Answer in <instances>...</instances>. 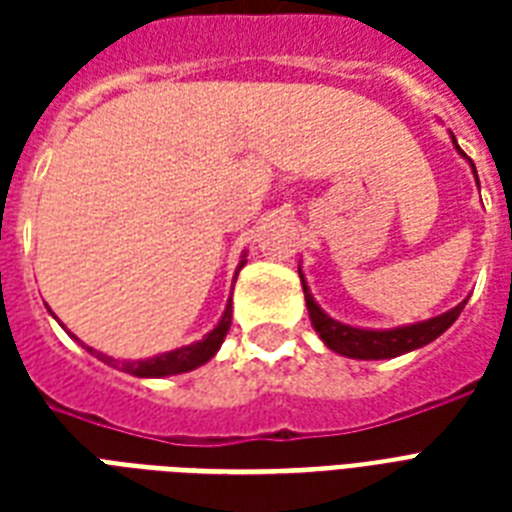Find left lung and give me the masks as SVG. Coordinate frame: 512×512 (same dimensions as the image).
<instances>
[{
	"label": "left lung",
	"instance_id": "obj_1",
	"mask_svg": "<svg viewBox=\"0 0 512 512\" xmlns=\"http://www.w3.org/2000/svg\"><path fill=\"white\" fill-rule=\"evenodd\" d=\"M452 135V132H449ZM452 143L457 148V154L462 159H468L465 151L457 146V140L452 135ZM470 170H473V177H476V167L468 159ZM300 281H303V292H305V305H308V316H311V324L316 329V335L321 337V342L327 345L329 350H335L340 356L348 358H361V361H380V358H396L404 356L409 350H417L422 345H428L436 337H441L446 329L452 327L457 316L462 313L465 303L462 300L460 305H454L452 311L441 313V316H433V319L417 321V324H404V327H393V329H366V327H350V324H342V321L332 319L329 313L321 311V305L313 300L311 287L303 276V268H300Z\"/></svg>",
	"mask_w": 512,
	"mask_h": 512
}]
</instances>
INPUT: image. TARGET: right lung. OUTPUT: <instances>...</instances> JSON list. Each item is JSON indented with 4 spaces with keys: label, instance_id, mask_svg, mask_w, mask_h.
I'll return each mask as SVG.
<instances>
[{
    "label": "right lung",
    "instance_id": "add662e5",
    "mask_svg": "<svg viewBox=\"0 0 512 512\" xmlns=\"http://www.w3.org/2000/svg\"><path fill=\"white\" fill-rule=\"evenodd\" d=\"M247 257V252H241V260H239V268H236V273H233V281H236V276H239V271L244 268V260ZM231 297H228V305H225L223 316H220V321L215 324V329H209L207 335L201 337V340L191 342V345H183V348H175V350H167V353H159V356H151V358H138V361H122V358H114L108 356V353H100V350L95 348H87L82 340L76 335H68L74 337V340H79L84 345V348L90 350L92 356L100 358L103 364L114 366V369H122V372L132 374V377H172V374H183V372H191V369H196V366L207 364L209 358L215 356L217 350H220V345H223L225 335H228V329H231V319H233V308H231ZM60 324V321H58ZM63 327V324H60ZM66 329V327H63Z\"/></svg>",
    "mask_w": 512,
    "mask_h": 512
}]
</instances>
